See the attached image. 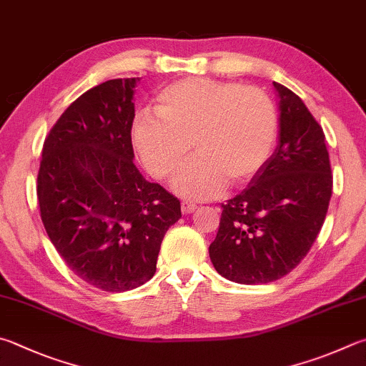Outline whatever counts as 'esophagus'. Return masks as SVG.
<instances>
[{
	"instance_id": "34e87169",
	"label": "esophagus",
	"mask_w": 366,
	"mask_h": 366,
	"mask_svg": "<svg viewBox=\"0 0 366 366\" xmlns=\"http://www.w3.org/2000/svg\"><path fill=\"white\" fill-rule=\"evenodd\" d=\"M181 209L184 214H189V212H194L197 209V204L194 202H189V200H184L181 203Z\"/></svg>"
}]
</instances>
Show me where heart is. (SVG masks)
Listing matches in <instances>:
<instances>
[{"instance_id": "obj_1", "label": "heart", "mask_w": 366, "mask_h": 366, "mask_svg": "<svg viewBox=\"0 0 366 366\" xmlns=\"http://www.w3.org/2000/svg\"><path fill=\"white\" fill-rule=\"evenodd\" d=\"M157 115L132 123V144L152 174L174 177L177 194L195 200L217 197L225 185L249 182L267 163L275 145L278 117L272 99L256 88L209 78H184L155 99Z\"/></svg>"}]
</instances>
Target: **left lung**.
<instances>
[{"mask_svg": "<svg viewBox=\"0 0 366 366\" xmlns=\"http://www.w3.org/2000/svg\"><path fill=\"white\" fill-rule=\"evenodd\" d=\"M280 99L278 145L240 195L222 204L209 257L230 282L261 285L307 256L327 217L333 176L322 126L293 91Z\"/></svg>", "mask_w": 366, "mask_h": 366, "instance_id": "left-lung-1", "label": "left lung"}]
</instances>
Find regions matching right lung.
I'll list each match as a JSON object with an SVG mask.
<instances>
[{
  "instance_id": "1",
  "label": "right lung",
  "mask_w": 366,
  "mask_h": 366,
  "mask_svg": "<svg viewBox=\"0 0 366 366\" xmlns=\"http://www.w3.org/2000/svg\"><path fill=\"white\" fill-rule=\"evenodd\" d=\"M139 78L94 86L43 144L36 195L46 234L73 274L122 293L149 282L181 202L139 172L131 142Z\"/></svg>"
}]
</instances>
